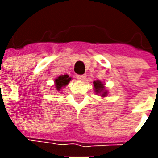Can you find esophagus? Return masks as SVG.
Returning <instances> with one entry per match:
<instances>
[{
  "label": "esophagus",
  "mask_w": 158,
  "mask_h": 158,
  "mask_svg": "<svg viewBox=\"0 0 158 158\" xmlns=\"http://www.w3.org/2000/svg\"><path fill=\"white\" fill-rule=\"evenodd\" d=\"M76 78L80 81H83V80H85L86 76L85 75H80V76H76Z\"/></svg>",
  "instance_id": "esophagus-1"
}]
</instances>
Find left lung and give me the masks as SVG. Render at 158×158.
<instances>
[{
    "mask_svg": "<svg viewBox=\"0 0 158 158\" xmlns=\"http://www.w3.org/2000/svg\"><path fill=\"white\" fill-rule=\"evenodd\" d=\"M93 85H94V90L97 94H100L102 97H106L107 95V90L105 89V84L103 82L97 80L93 82Z\"/></svg>",
    "mask_w": 158,
    "mask_h": 158,
    "instance_id": "1",
    "label": "left lung"
}]
</instances>
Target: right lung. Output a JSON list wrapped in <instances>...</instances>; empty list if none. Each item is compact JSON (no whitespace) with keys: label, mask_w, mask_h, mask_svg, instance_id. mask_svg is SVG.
Listing matches in <instances>:
<instances>
[{"label":"right lung","mask_w":158,"mask_h":158,"mask_svg":"<svg viewBox=\"0 0 158 158\" xmlns=\"http://www.w3.org/2000/svg\"><path fill=\"white\" fill-rule=\"evenodd\" d=\"M70 81H71V77H69L68 75L60 76L54 80L55 88L57 89L58 91H60V90H61V89L64 88L65 86H67L69 83Z\"/></svg>","instance_id":"1"}]
</instances>
